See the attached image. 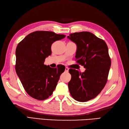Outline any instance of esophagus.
I'll return each mask as SVG.
<instances>
[{
	"instance_id": "esophagus-1",
	"label": "esophagus",
	"mask_w": 129,
	"mask_h": 129,
	"mask_svg": "<svg viewBox=\"0 0 129 129\" xmlns=\"http://www.w3.org/2000/svg\"><path fill=\"white\" fill-rule=\"evenodd\" d=\"M65 72H66V73H68V72H69V68H65Z\"/></svg>"
}]
</instances>
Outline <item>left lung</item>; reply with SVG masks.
Masks as SVG:
<instances>
[{
    "mask_svg": "<svg viewBox=\"0 0 129 129\" xmlns=\"http://www.w3.org/2000/svg\"><path fill=\"white\" fill-rule=\"evenodd\" d=\"M67 38L76 44L75 58L86 69L83 73L69 69V92L75 100L85 102L96 96L106 83L111 67L108 48L103 40L89 31L74 33Z\"/></svg>",
    "mask_w": 129,
    "mask_h": 129,
    "instance_id": "1",
    "label": "left lung"
}]
</instances>
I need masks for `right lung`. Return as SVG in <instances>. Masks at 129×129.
Instances as JSON below:
<instances>
[{"label": "right lung", "mask_w": 129, "mask_h": 129, "mask_svg": "<svg viewBox=\"0 0 129 129\" xmlns=\"http://www.w3.org/2000/svg\"><path fill=\"white\" fill-rule=\"evenodd\" d=\"M66 35L48 31H36L25 37L16 47L15 70L24 89L35 99H46L56 88L65 67L56 68L44 65L46 57L51 54L54 42Z\"/></svg>", "instance_id": "add662e5"}]
</instances>
